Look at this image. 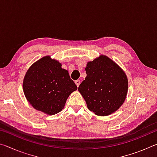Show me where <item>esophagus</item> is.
<instances>
[{
  "label": "esophagus",
  "instance_id": "34e87169",
  "mask_svg": "<svg viewBox=\"0 0 157 157\" xmlns=\"http://www.w3.org/2000/svg\"><path fill=\"white\" fill-rule=\"evenodd\" d=\"M75 84L77 85V86H79V84H80V81L79 80V79H78V80H75Z\"/></svg>",
  "mask_w": 157,
  "mask_h": 157
}]
</instances>
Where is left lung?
Masks as SVG:
<instances>
[{
  "instance_id": "1",
  "label": "left lung",
  "mask_w": 157,
  "mask_h": 157,
  "mask_svg": "<svg viewBox=\"0 0 157 157\" xmlns=\"http://www.w3.org/2000/svg\"><path fill=\"white\" fill-rule=\"evenodd\" d=\"M86 77L78 87L89 111L106 116L120 108L128 91V79L117 63L104 55L87 62Z\"/></svg>"
}]
</instances>
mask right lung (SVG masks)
<instances>
[{
    "mask_svg": "<svg viewBox=\"0 0 157 157\" xmlns=\"http://www.w3.org/2000/svg\"><path fill=\"white\" fill-rule=\"evenodd\" d=\"M77 89L68 71L48 55L28 68L23 82V93L28 102L48 115L60 112L69 95Z\"/></svg>",
    "mask_w": 157,
    "mask_h": 157,
    "instance_id": "right-lung-1",
    "label": "right lung"
}]
</instances>
